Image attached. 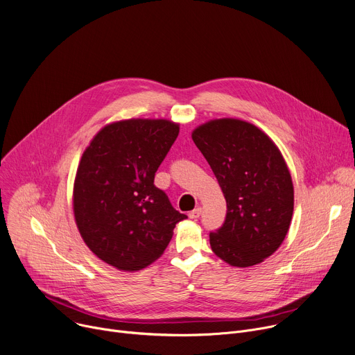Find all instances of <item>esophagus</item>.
Returning <instances> with one entry per match:
<instances>
[{"mask_svg":"<svg viewBox=\"0 0 355 355\" xmlns=\"http://www.w3.org/2000/svg\"><path fill=\"white\" fill-rule=\"evenodd\" d=\"M200 212H202V209H200V208H195L193 211H191V212L188 214V216H189V219L195 220V219H198V218L200 216Z\"/></svg>","mask_w":355,"mask_h":355,"instance_id":"esophagus-1","label":"esophagus"}]
</instances>
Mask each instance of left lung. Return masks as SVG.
Listing matches in <instances>:
<instances>
[{"mask_svg": "<svg viewBox=\"0 0 355 355\" xmlns=\"http://www.w3.org/2000/svg\"><path fill=\"white\" fill-rule=\"evenodd\" d=\"M226 199L222 227L209 233L215 254L233 267L263 263L282 244L293 214V184L275 143L240 119H215L192 132Z\"/></svg>", "mask_w": 355, "mask_h": 355, "instance_id": "left-lung-1", "label": "left lung"}]
</instances>
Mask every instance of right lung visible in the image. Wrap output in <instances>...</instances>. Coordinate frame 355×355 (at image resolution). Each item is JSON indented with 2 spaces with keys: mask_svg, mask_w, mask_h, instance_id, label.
I'll return each mask as SVG.
<instances>
[{
  "mask_svg": "<svg viewBox=\"0 0 355 355\" xmlns=\"http://www.w3.org/2000/svg\"><path fill=\"white\" fill-rule=\"evenodd\" d=\"M178 132L166 119L121 121L101 129L83 153L73 191L76 223L94 254L118 270L156 261L187 218L155 185Z\"/></svg>",
  "mask_w": 355,
  "mask_h": 355,
  "instance_id": "obj_1",
  "label": "right lung"
}]
</instances>
